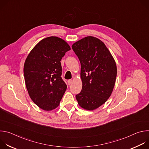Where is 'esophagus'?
<instances>
[{"mask_svg":"<svg viewBox=\"0 0 149 149\" xmlns=\"http://www.w3.org/2000/svg\"><path fill=\"white\" fill-rule=\"evenodd\" d=\"M72 83V79H69V80L68 81V85H71Z\"/></svg>","mask_w":149,"mask_h":149,"instance_id":"obj_1","label":"esophagus"}]
</instances>
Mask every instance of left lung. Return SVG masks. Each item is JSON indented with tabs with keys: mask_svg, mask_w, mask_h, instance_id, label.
<instances>
[{
	"mask_svg": "<svg viewBox=\"0 0 149 149\" xmlns=\"http://www.w3.org/2000/svg\"><path fill=\"white\" fill-rule=\"evenodd\" d=\"M72 48L81 63L82 87L75 96L78 104L85 110H95L113 92L117 72L115 60L104 42L94 36L79 40Z\"/></svg>",
	"mask_w": 149,
	"mask_h": 149,
	"instance_id": "obj_1",
	"label": "left lung"
}]
</instances>
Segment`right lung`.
<instances>
[{
  "label": "right lung",
  "mask_w": 149,
  "mask_h": 149,
  "mask_svg": "<svg viewBox=\"0 0 149 149\" xmlns=\"http://www.w3.org/2000/svg\"><path fill=\"white\" fill-rule=\"evenodd\" d=\"M70 49L64 40L49 36L39 41L25 60L24 73L28 94L42 110L56 109L67 90L60 61Z\"/></svg>",
  "instance_id": "obj_1"
}]
</instances>
